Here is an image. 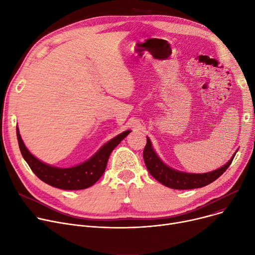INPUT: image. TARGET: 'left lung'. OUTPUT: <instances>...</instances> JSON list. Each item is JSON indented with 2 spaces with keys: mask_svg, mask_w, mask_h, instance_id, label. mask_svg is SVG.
Listing matches in <instances>:
<instances>
[{
  "mask_svg": "<svg viewBox=\"0 0 255 255\" xmlns=\"http://www.w3.org/2000/svg\"><path fill=\"white\" fill-rule=\"evenodd\" d=\"M236 153L229 162L216 170L206 173H189L173 169L162 162V160L158 157L154 151L150 138L146 137V144L143 149V160L151 176L158 182L171 189L185 190L200 188V187L207 186L217 180L232 164Z\"/></svg>",
  "mask_w": 255,
  "mask_h": 255,
  "instance_id": "left-lung-1",
  "label": "left lung"
}]
</instances>
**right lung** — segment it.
Segmentation results:
<instances>
[{"label": "right lung", "instance_id": "right-lung-1", "mask_svg": "<svg viewBox=\"0 0 255 255\" xmlns=\"http://www.w3.org/2000/svg\"><path fill=\"white\" fill-rule=\"evenodd\" d=\"M130 132L131 130L124 131L110 141H107L104 145L101 146L95 155H93L87 161L73 167L61 168L48 165L40 161L39 159L32 155L30 151L25 148L19 134L18 127H16L19 150L30 168L44 183L64 190L86 189L95 184L103 175L113 150Z\"/></svg>", "mask_w": 255, "mask_h": 255}]
</instances>
